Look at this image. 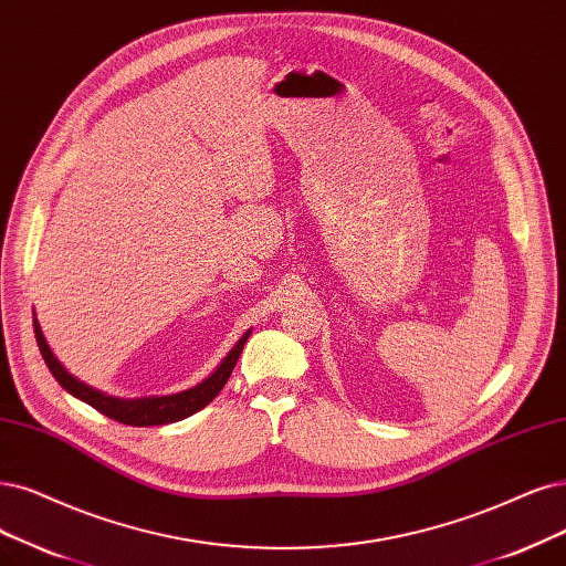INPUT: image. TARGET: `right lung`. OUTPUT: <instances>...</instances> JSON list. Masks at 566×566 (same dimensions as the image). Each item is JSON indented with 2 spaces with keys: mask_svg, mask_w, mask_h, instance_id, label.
I'll list each match as a JSON object with an SVG mask.
<instances>
[{
  "mask_svg": "<svg viewBox=\"0 0 566 566\" xmlns=\"http://www.w3.org/2000/svg\"><path fill=\"white\" fill-rule=\"evenodd\" d=\"M247 331L244 336L233 345L223 361L217 366V370L205 378L200 385L179 391V394H167V396H144V399H118V396H109L99 389L88 387L86 382L76 380L72 373L65 370L57 361L55 354L51 352L44 331H41L36 317H34V336H36V345L41 357H44L49 370L53 373V378L60 382L62 389H67L76 399H81L83 403L93 406L97 412L112 417V420L120 422V424H130V427H156V424H170V422H179L191 417L193 412L202 410L209 401H214V396L223 389V385L228 382L230 373H233L238 357L242 354V347L249 338Z\"/></svg>",
  "mask_w": 566,
  "mask_h": 566,
  "instance_id": "obj_1",
  "label": "right lung"
}]
</instances>
